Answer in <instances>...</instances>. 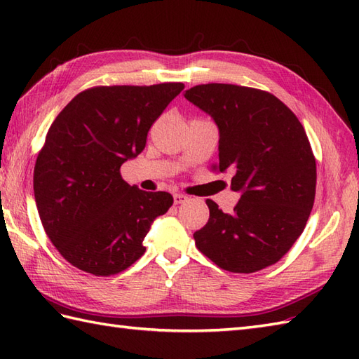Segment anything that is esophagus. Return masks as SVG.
Instances as JSON below:
<instances>
[{
    "mask_svg": "<svg viewBox=\"0 0 359 359\" xmlns=\"http://www.w3.org/2000/svg\"><path fill=\"white\" fill-rule=\"evenodd\" d=\"M188 202V196L187 194H182V193H175L174 194V203L175 205H180V203H185Z\"/></svg>",
    "mask_w": 359,
    "mask_h": 359,
    "instance_id": "esophagus-1",
    "label": "esophagus"
}]
</instances>
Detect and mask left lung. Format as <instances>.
<instances>
[{
  "mask_svg": "<svg viewBox=\"0 0 359 359\" xmlns=\"http://www.w3.org/2000/svg\"><path fill=\"white\" fill-rule=\"evenodd\" d=\"M185 98L215 118L219 163L234 171L241 199L231 215L207 201L196 247L222 270L255 273L276 264L306 228L316 193V160L297 117L266 90L208 83Z\"/></svg>",
  "mask_w": 359,
  "mask_h": 359,
  "instance_id": "obj_1",
  "label": "left lung"
}]
</instances>
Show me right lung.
Wrapping results in <instances>:
<instances>
[{
	"label": "right lung",
	"instance_id": "obj_1",
	"mask_svg": "<svg viewBox=\"0 0 359 359\" xmlns=\"http://www.w3.org/2000/svg\"><path fill=\"white\" fill-rule=\"evenodd\" d=\"M184 88H89L53 120L35 162L34 193L46 234L71 265L111 276L143 256L151 224L174 201L128 185L120 168L144 149L149 128Z\"/></svg>",
	"mask_w": 359,
	"mask_h": 359
}]
</instances>
